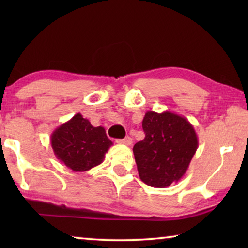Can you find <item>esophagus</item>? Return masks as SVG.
<instances>
[{"instance_id":"34e87169","label":"esophagus","mask_w":248,"mask_h":248,"mask_svg":"<svg viewBox=\"0 0 248 248\" xmlns=\"http://www.w3.org/2000/svg\"><path fill=\"white\" fill-rule=\"evenodd\" d=\"M117 143H120V144H124V145H130L132 143V139L130 137H125L124 139H120V140H117Z\"/></svg>"}]
</instances>
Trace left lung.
Instances as JSON below:
<instances>
[{"label":"left lung","instance_id":"1","mask_svg":"<svg viewBox=\"0 0 248 248\" xmlns=\"http://www.w3.org/2000/svg\"><path fill=\"white\" fill-rule=\"evenodd\" d=\"M145 138L133 146L141 180L165 188L177 183L198 148V137L185 117L171 111H146L142 121Z\"/></svg>","mask_w":248,"mask_h":248}]
</instances>
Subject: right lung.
Wrapping results in <instances>:
<instances>
[{"mask_svg": "<svg viewBox=\"0 0 248 248\" xmlns=\"http://www.w3.org/2000/svg\"><path fill=\"white\" fill-rule=\"evenodd\" d=\"M53 153L73 171H86L102 164L112 145L103 127H93L79 114L54 130L50 138Z\"/></svg>", "mask_w": 248, "mask_h": 248, "instance_id": "obj_1", "label": "right lung"}]
</instances>
